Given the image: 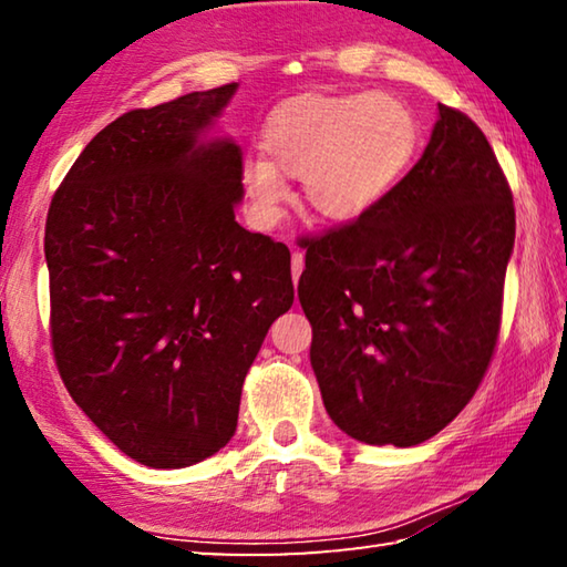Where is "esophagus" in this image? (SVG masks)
I'll list each match as a JSON object with an SVG mask.
<instances>
[{
    "label": "esophagus",
    "mask_w": 567,
    "mask_h": 567,
    "mask_svg": "<svg viewBox=\"0 0 567 567\" xmlns=\"http://www.w3.org/2000/svg\"><path fill=\"white\" fill-rule=\"evenodd\" d=\"M302 267H305V257H302V252H292V280H295V282L300 280Z\"/></svg>",
    "instance_id": "34e87169"
}]
</instances>
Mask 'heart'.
Segmentation results:
<instances>
[{
    "instance_id": "obj_1",
    "label": "heart",
    "mask_w": 567,
    "mask_h": 567,
    "mask_svg": "<svg viewBox=\"0 0 567 567\" xmlns=\"http://www.w3.org/2000/svg\"><path fill=\"white\" fill-rule=\"evenodd\" d=\"M422 124L395 94H297L270 112L265 157L239 169L249 215L275 227L290 192L282 177L302 179L305 203L332 223H354L385 203L415 162Z\"/></svg>"
}]
</instances>
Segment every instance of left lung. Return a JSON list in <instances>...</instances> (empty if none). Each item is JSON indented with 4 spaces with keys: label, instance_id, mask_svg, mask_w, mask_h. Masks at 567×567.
Listing matches in <instances>:
<instances>
[{
    "label": "left lung",
    "instance_id": "8db88e82",
    "mask_svg": "<svg viewBox=\"0 0 567 567\" xmlns=\"http://www.w3.org/2000/svg\"><path fill=\"white\" fill-rule=\"evenodd\" d=\"M513 245V195L491 142L437 104L425 152L385 203L305 243L297 297L342 433L410 447L457 417L493 358Z\"/></svg>",
    "mask_w": 567,
    "mask_h": 567
}]
</instances>
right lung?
<instances>
[{
	"instance_id": "right-lung-1",
	"label": "right lung",
	"mask_w": 567,
	"mask_h": 567,
	"mask_svg": "<svg viewBox=\"0 0 567 567\" xmlns=\"http://www.w3.org/2000/svg\"><path fill=\"white\" fill-rule=\"evenodd\" d=\"M237 82L134 110L94 137L44 229L56 368L124 455L203 463L292 307L290 249L235 219L243 150L215 134Z\"/></svg>"
}]
</instances>
